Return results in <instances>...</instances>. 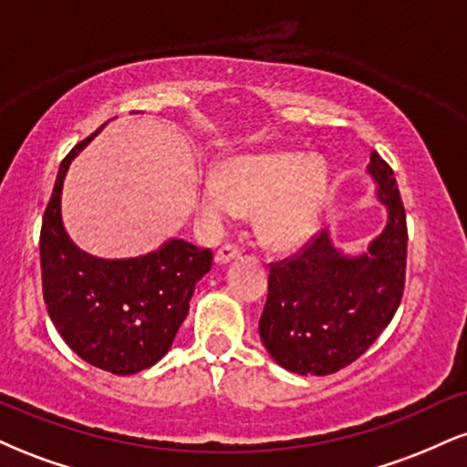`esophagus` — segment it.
<instances>
[{
	"mask_svg": "<svg viewBox=\"0 0 467 467\" xmlns=\"http://www.w3.org/2000/svg\"><path fill=\"white\" fill-rule=\"evenodd\" d=\"M239 254H241V248H239V245L226 244V245H222V248L217 250V254H215V261H217L219 265H223V264H228V261L237 259Z\"/></svg>",
	"mask_w": 467,
	"mask_h": 467,
	"instance_id": "1",
	"label": "esophagus"
}]
</instances>
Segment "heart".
Returning <instances> with one entry per match:
<instances>
[{
    "label": "heart",
    "instance_id": "1",
    "mask_svg": "<svg viewBox=\"0 0 467 467\" xmlns=\"http://www.w3.org/2000/svg\"><path fill=\"white\" fill-rule=\"evenodd\" d=\"M329 191V166L292 149L233 155L202 182L200 208L213 222L254 211V233L270 250H292L312 234Z\"/></svg>",
    "mask_w": 467,
    "mask_h": 467
}]
</instances>
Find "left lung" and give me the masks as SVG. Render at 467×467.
<instances>
[{"label":"left lung","instance_id":"obj_1","mask_svg":"<svg viewBox=\"0 0 467 467\" xmlns=\"http://www.w3.org/2000/svg\"><path fill=\"white\" fill-rule=\"evenodd\" d=\"M368 175L389 222L367 252L347 256L327 230L294 256L270 264L259 336L298 375H329L356 362L398 312L406 276V213L393 169L371 153Z\"/></svg>","mask_w":467,"mask_h":467}]
</instances>
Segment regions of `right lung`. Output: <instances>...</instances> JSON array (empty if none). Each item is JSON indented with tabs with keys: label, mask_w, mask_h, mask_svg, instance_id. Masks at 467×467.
I'll return each mask as SVG.
<instances>
[{
	"label": "right lung",
	"mask_w": 467,
	"mask_h": 467,
	"mask_svg": "<svg viewBox=\"0 0 467 467\" xmlns=\"http://www.w3.org/2000/svg\"><path fill=\"white\" fill-rule=\"evenodd\" d=\"M99 131L66 155L46 206L39 241L44 301L78 358L114 375H131L153 367L171 349L197 281L211 270L213 252L171 239L144 256L99 259L67 237L63 180L69 162Z\"/></svg>",
	"instance_id": "add662e5"
}]
</instances>
